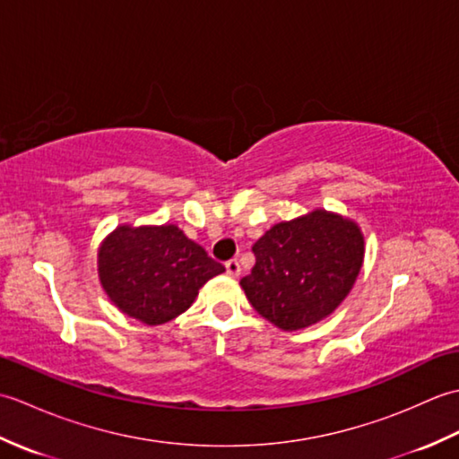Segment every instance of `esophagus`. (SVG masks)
Here are the masks:
<instances>
[{
	"label": "esophagus",
	"mask_w": 459,
	"mask_h": 459,
	"mask_svg": "<svg viewBox=\"0 0 459 459\" xmlns=\"http://www.w3.org/2000/svg\"><path fill=\"white\" fill-rule=\"evenodd\" d=\"M224 268H227V274H229V276H232V278L240 276V264H238V260H237V258L229 260L227 264H224Z\"/></svg>",
	"instance_id": "34e87169"
}]
</instances>
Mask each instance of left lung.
<instances>
[{
	"instance_id": "8db88e82",
	"label": "left lung",
	"mask_w": 459,
	"mask_h": 459,
	"mask_svg": "<svg viewBox=\"0 0 459 459\" xmlns=\"http://www.w3.org/2000/svg\"><path fill=\"white\" fill-rule=\"evenodd\" d=\"M252 252L256 264L240 288L270 324L298 331L329 317L349 296L363 266L365 237L353 219L314 209L276 222Z\"/></svg>"
}]
</instances>
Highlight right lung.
<instances>
[{
    "label": "right lung",
    "instance_id": "add662e5",
    "mask_svg": "<svg viewBox=\"0 0 459 459\" xmlns=\"http://www.w3.org/2000/svg\"><path fill=\"white\" fill-rule=\"evenodd\" d=\"M224 266L178 224H118L99 247V280L124 316L163 325L187 311Z\"/></svg>",
    "mask_w": 459,
    "mask_h": 459
}]
</instances>
